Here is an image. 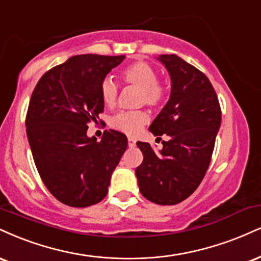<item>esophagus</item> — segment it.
Returning a JSON list of instances; mask_svg holds the SVG:
<instances>
[{"label": "esophagus", "mask_w": 261, "mask_h": 261, "mask_svg": "<svg viewBox=\"0 0 261 261\" xmlns=\"http://www.w3.org/2000/svg\"><path fill=\"white\" fill-rule=\"evenodd\" d=\"M127 143H128V147H131V148H133V147L136 146V140L133 139V137H128Z\"/></svg>", "instance_id": "34e87169"}]
</instances>
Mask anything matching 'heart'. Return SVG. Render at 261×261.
I'll list each match as a JSON object with an SVG mask.
<instances>
[{
    "label": "heart",
    "instance_id": "1",
    "mask_svg": "<svg viewBox=\"0 0 261 261\" xmlns=\"http://www.w3.org/2000/svg\"><path fill=\"white\" fill-rule=\"evenodd\" d=\"M120 77L122 83L134 85L141 89L140 102L149 107H158L164 102L168 95L165 85L158 81L155 69L148 63L134 62L121 69ZM99 96L107 107H113L117 102L118 86L111 79H105L99 85ZM146 112H120L111 119L112 127L121 133L130 135L139 134L140 130L148 122Z\"/></svg>",
    "mask_w": 261,
    "mask_h": 261
}]
</instances>
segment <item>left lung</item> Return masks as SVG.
I'll list each match as a JSON object with an SVG mask.
<instances>
[{
    "instance_id": "8db88e82",
    "label": "left lung",
    "mask_w": 261,
    "mask_h": 261,
    "mask_svg": "<svg viewBox=\"0 0 261 261\" xmlns=\"http://www.w3.org/2000/svg\"><path fill=\"white\" fill-rule=\"evenodd\" d=\"M171 79L168 103L156 115L149 131L163 141L154 150L137 142L143 162L136 169L144 198L161 205H174L192 194L212 161L215 139L221 124L218 96L205 74L176 55L158 57Z\"/></svg>"
}]
</instances>
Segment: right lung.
Returning <instances> with one entry per match:
<instances>
[{
  "label": "right lung",
  "mask_w": 261,
  "mask_h": 261,
  "mask_svg": "<svg viewBox=\"0 0 261 261\" xmlns=\"http://www.w3.org/2000/svg\"><path fill=\"white\" fill-rule=\"evenodd\" d=\"M125 56L80 55L49 69L31 95L27 135L34 162L47 190L59 202L85 208L108 193L127 139L115 130L98 142L87 124L105 109L99 85Z\"/></svg>",
  "instance_id": "add662e5"
}]
</instances>
